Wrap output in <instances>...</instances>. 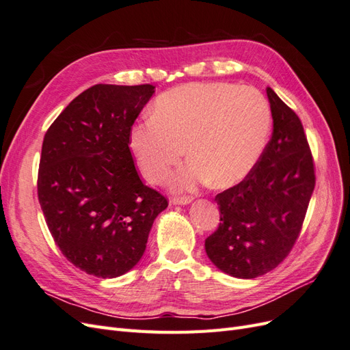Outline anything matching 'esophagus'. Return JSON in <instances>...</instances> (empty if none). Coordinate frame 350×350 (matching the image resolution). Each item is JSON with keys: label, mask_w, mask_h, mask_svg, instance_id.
I'll return each mask as SVG.
<instances>
[{"label": "esophagus", "mask_w": 350, "mask_h": 350, "mask_svg": "<svg viewBox=\"0 0 350 350\" xmlns=\"http://www.w3.org/2000/svg\"><path fill=\"white\" fill-rule=\"evenodd\" d=\"M193 201V197L189 196H185V197H181V196H175L171 198V203L172 204H181V206H185V204H189Z\"/></svg>", "instance_id": "34e87169"}]
</instances>
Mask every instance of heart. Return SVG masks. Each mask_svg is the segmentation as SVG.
I'll list each match as a JSON object with an SVG mask.
<instances>
[{
    "instance_id": "heart-1",
    "label": "heart",
    "mask_w": 350,
    "mask_h": 350,
    "mask_svg": "<svg viewBox=\"0 0 350 350\" xmlns=\"http://www.w3.org/2000/svg\"><path fill=\"white\" fill-rule=\"evenodd\" d=\"M271 109L257 89L232 83H196L169 90L152 118L133 125L130 149L144 176L163 183L185 153L188 165L174 178L181 189L210 179L219 188L241 183L266 149Z\"/></svg>"
}]
</instances>
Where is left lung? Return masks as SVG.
Listing matches in <instances>:
<instances>
[{
  "label": "left lung",
  "mask_w": 350,
  "mask_h": 350,
  "mask_svg": "<svg viewBox=\"0 0 350 350\" xmlns=\"http://www.w3.org/2000/svg\"><path fill=\"white\" fill-rule=\"evenodd\" d=\"M273 134L256 167L216 196L219 228L204 247L217 269L254 279L276 269L299 238L315 166L299 116L267 88Z\"/></svg>",
  "instance_id": "1"
}]
</instances>
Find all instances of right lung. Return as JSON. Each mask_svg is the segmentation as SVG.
<instances>
[{
  "mask_svg": "<svg viewBox=\"0 0 350 350\" xmlns=\"http://www.w3.org/2000/svg\"><path fill=\"white\" fill-rule=\"evenodd\" d=\"M152 84H94L51 124L38 172V198L64 257L96 278H118L140 261L167 200L134 166L130 131Z\"/></svg>",
  "mask_w": 350,
  "mask_h": 350,
  "instance_id": "right-lung-1",
  "label": "right lung"
}]
</instances>
